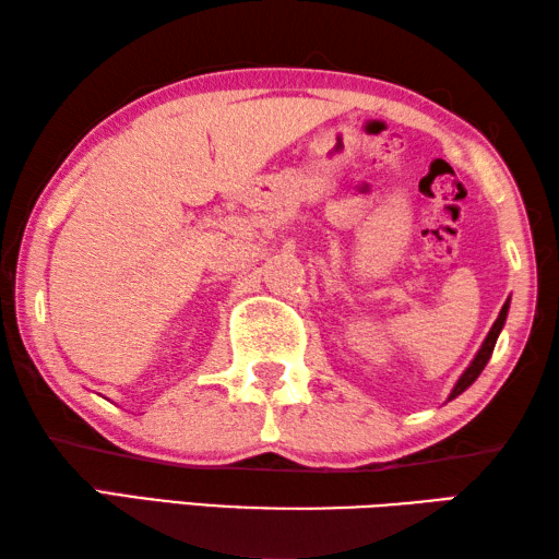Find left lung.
<instances>
[{"label":"left lung","mask_w":559,"mask_h":559,"mask_svg":"<svg viewBox=\"0 0 559 559\" xmlns=\"http://www.w3.org/2000/svg\"><path fill=\"white\" fill-rule=\"evenodd\" d=\"M508 306H510V300H506V306L500 308V316L496 318V323H493V328H490V333H488V337L484 340V345H480V349H478V355L473 357V362L466 367V372L461 374V380L456 382V386H453V392H451V396L449 400H453V396H459L463 390H468V386L476 382V377L484 372V367H486V362L490 359V355H493V347H496V340H498V335H500V330H503V325H506V316H508Z\"/></svg>","instance_id":"obj_1"}]
</instances>
